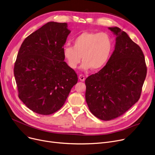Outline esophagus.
Instances as JSON below:
<instances>
[{
  "mask_svg": "<svg viewBox=\"0 0 155 155\" xmlns=\"http://www.w3.org/2000/svg\"><path fill=\"white\" fill-rule=\"evenodd\" d=\"M78 78H79V80H80V81H82V82L85 81V77L83 75H82V74H81V75H79Z\"/></svg>",
  "mask_w": 155,
  "mask_h": 155,
  "instance_id": "esophagus-1",
  "label": "esophagus"
}]
</instances>
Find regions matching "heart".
<instances>
[{"mask_svg":"<svg viewBox=\"0 0 155 155\" xmlns=\"http://www.w3.org/2000/svg\"><path fill=\"white\" fill-rule=\"evenodd\" d=\"M113 48V39L108 33L85 31L74 39L73 46L64 45L63 54L72 69L77 68L82 59V70H99L108 62Z\"/></svg>","mask_w":155,"mask_h":155,"instance_id":"obj_1","label":"heart"}]
</instances>
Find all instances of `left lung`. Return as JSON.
Instances as JSON below:
<instances>
[{
    "label": "left lung",
    "mask_w": 155,
    "mask_h": 155,
    "mask_svg": "<svg viewBox=\"0 0 155 155\" xmlns=\"http://www.w3.org/2000/svg\"><path fill=\"white\" fill-rule=\"evenodd\" d=\"M116 36L108 62L85 80V100L91 112L105 121L115 119L138 101L146 77L140 47L120 28L109 27Z\"/></svg>",
    "instance_id": "left-lung-1"
}]
</instances>
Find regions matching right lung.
Masks as SVG:
<instances>
[{"instance_id":"obj_1","label":"right lung","mask_w":155,"mask_h":155,"mask_svg":"<svg viewBox=\"0 0 155 155\" xmlns=\"http://www.w3.org/2000/svg\"><path fill=\"white\" fill-rule=\"evenodd\" d=\"M71 31L66 23H47L26 37L16 60L19 98L33 112L48 115L64 104L78 81L64 61L63 49Z\"/></svg>"}]
</instances>
